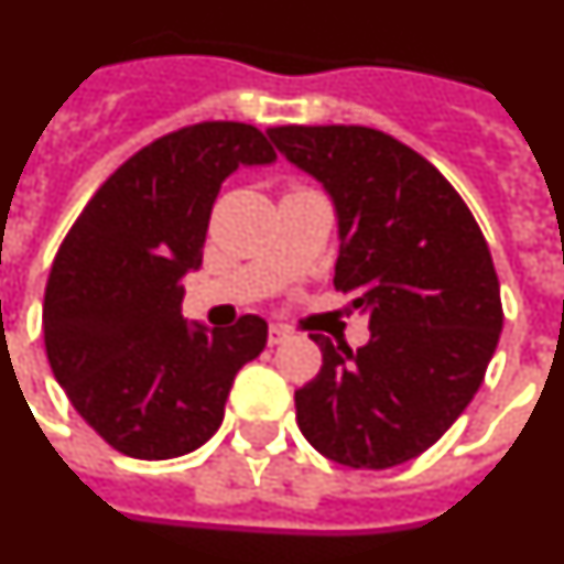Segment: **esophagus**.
Masks as SVG:
<instances>
[{
	"mask_svg": "<svg viewBox=\"0 0 564 564\" xmlns=\"http://www.w3.org/2000/svg\"><path fill=\"white\" fill-rule=\"evenodd\" d=\"M290 329H286V326H281V324H272L269 326V347H278V344H283V340L290 338Z\"/></svg>",
	"mask_w": 564,
	"mask_h": 564,
	"instance_id": "1",
	"label": "esophagus"
}]
</instances>
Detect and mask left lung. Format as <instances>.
Here are the masks:
<instances>
[{
	"mask_svg": "<svg viewBox=\"0 0 564 564\" xmlns=\"http://www.w3.org/2000/svg\"><path fill=\"white\" fill-rule=\"evenodd\" d=\"M267 134L333 197L335 290L370 315V340L355 352L312 333L324 364L295 390L297 427L338 465H404L465 413L499 344L505 315L485 235L447 177L384 131Z\"/></svg>",
	"mask_w": 564,
	"mask_h": 564,
	"instance_id": "1",
	"label": "left lung"
}]
</instances>
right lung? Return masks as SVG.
Returning a JSON list of instances; mask_svg holds the SVG:
<instances>
[{"label": "right lung", "instance_id": "1", "mask_svg": "<svg viewBox=\"0 0 564 564\" xmlns=\"http://www.w3.org/2000/svg\"><path fill=\"white\" fill-rule=\"evenodd\" d=\"M272 160L254 126H186L126 160L65 235L42 304L45 352L74 410L122 456L160 462L209 442L238 370L267 347L258 315L192 329L180 278L200 267L224 180Z\"/></svg>", "mask_w": 564, "mask_h": 564}]
</instances>
